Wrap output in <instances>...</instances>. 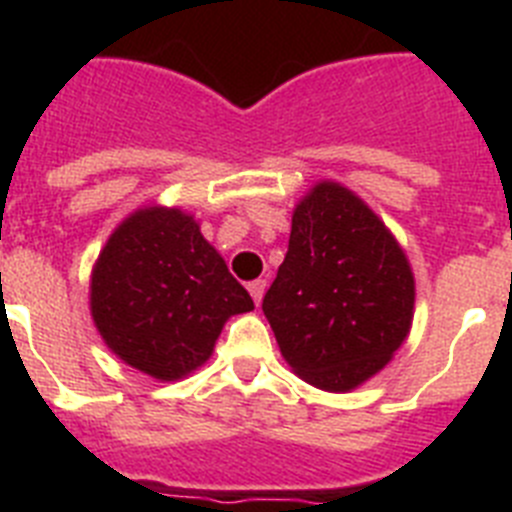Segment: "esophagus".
Wrapping results in <instances>:
<instances>
[{"instance_id":"obj_1","label":"esophagus","mask_w":512,"mask_h":512,"mask_svg":"<svg viewBox=\"0 0 512 512\" xmlns=\"http://www.w3.org/2000/svg\"><path fill=\"white\" fill-rule=\"evenodd\" d=\"M248 292H251L253 302L259 305L261 297H264V292H266V279H253V282L248 284Z\"/></svg>"}]
</instances>
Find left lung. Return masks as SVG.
<instances>
[{
  "label": "left lung",
  "instance_id": "obj_1",
  "mask_svg": "<svg viewBox=\"0 0 512 512\" xmlns=\"http://www.w3.org/2000/svg\"><path fill=\"white\" fill-rule=\"evenodd\" d=\"M415 282L392 233L354 192L323 182L292 215L261 310L305 382L346 392L382 369L413 320Z\"/></svg>",
  "mask_w": 512,
  "mask_h": 512
}]
</instances>
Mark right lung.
<instances>
[{
	"mask_svg": "<svg viewBox=\"0 0 512 512\" xmlns=\"http://www.w3.org/2000/svg\"><path fill=\"white\" fill-rule=\"evenodd\" d=\"M253 300L182 210L148 207L112 233L92 274V318L125 364L179 379L205 364Z\"/></svg>",
	"mask_w": 512,
	"mask_h": 512,
	"instance_id": "obj_1",
	"label": "right lung"
}]
</instances>
